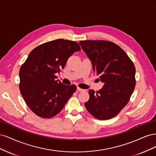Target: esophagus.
I'll use <instances>...</instances> for the list:
<instances>
[{"label":"esophagus","instance_id":"esophagus-1","mask_svg":"<svg viewBox=\"0 0 156 156\" xmlns=\"http://www.w3.org/2000/svg\"><path fill=\"white\" fill-rule=\"evenodd\" d=\"M77 91H79V92H83V91H84V90H84V89L81 88H79V87H77Z\"/></svg>","mask_w":156,"mask_h":156}]
</instances>
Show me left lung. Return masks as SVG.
<instances>
[{
  "label": "left lung",
  "mask_w": 156,
  "mask_h": 156,
  "mask_svg": "<svg viewBox=\"0 0 156 156\" xmlns=\"http://www.w3.org/2000/svg\"><path fill=\"white\" fill-rule=\"evenodd\" d=\"M79 44L91 60L94 72L104 83L95 92L89 90L84 103L96 119L114 118L129 102L136 83L135 65L120 46L106 40H83Z\"/></svg>",
  "instance_id": "left-lung-1"
}]
</instances>
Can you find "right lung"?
<instances>
[{
    "mask_svg": "<svg viewBox=\"0 0 156 156\" xmlns=\"http://www.w3.org/2000/svg\"><path fill=\"white\" fill-rule=\"evenodd\" d=\"M81 51L74 41L57 39L33 49L20 70V90L35 115L51 119L62 111L77 87L65 85L56 79L69 56Z\"/></svg>",
    "mask_w": 156,
    "mask_h": 156,
    "instance_id": "right-lung-1",
    "label": "right lung"
}]
</instances>
